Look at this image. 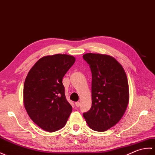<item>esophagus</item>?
Listing matches in <instances>:
<instances>
[{
  "instance_id": "obj_1",
  "label": "esophagus",
  "mask_w": 155,
  "mask_h": 155,
  "mask_svg": "<svg viewBox=\"0 0 155 155\" xmlns=\"http://www.w3.org/2000/svg\"><path fill=\"white\" fill-rule=\"evenodd\" d=\"M75 105H76V107H78L80 106V103L79 102V101H77V102L75 103Z\"/></svg>"
}]
</instances>
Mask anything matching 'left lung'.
<instances>
[{
    "label": "left lung",
    "mask_w": 155,
    "mask_h": 155,
    "mask_svg": "<svg viewBox=\"0 0 155 155\" xmlns=\"http://www.w3.org/2000/svg\"><path fill=\"white\" fill-rule=\"evenodd\" d=\"M83 58L92 74L91 107L84 117L91 129L105 131L121 120L128 106L127 75L121 65L109 55L87 53Z\"/></svg>",
    "instance_id": "8db88e82"
}]
</instances>
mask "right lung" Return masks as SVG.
I'll use <instances>...</instances> for the list:
<instances>
[{
	"label": "right lung",
	"mask_w": 155,
	"mask_h": 155,
	"mask_svg": "<svg viewBox=\"0 0 155 155\" xmlns=\"http://www.w3.org/2000/svg\"><path fill=\"white\" fill-rule=\"evenodd\" d=\"M75 58L67 54L46 56L30 69L24 84V105L34 123L48 132L66 125L72 107L67 101L62 79Z\"/></svg>",
	"instance_id": "right-lung-1"
}]
</instances>
